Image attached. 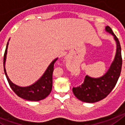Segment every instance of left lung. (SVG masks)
<instances>
[{"label":"left lung","instance_id":"left-lung-1","mask_svg":"<svg viewBox=\"0 0 125 125\" xmlns=\"http://www.w3.org/2000/svg\"><path fill=\"white\" fill-rule=\"evenodd\" d=\"M105 30L114 36L116 43V52L113 62L104 75L98 78L86 75L82 85L73 87L72 91L75 97L85 103H95L105 98L113 89L121 73L122 58L120 42L110 27L106 26Z\"/></svg>","mask_w":125,"mask_h":125}]
</instances>
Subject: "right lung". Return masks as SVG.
Wrapping results in <instances>:
<instances>
[{
    "mask_svg": "<svg viewBox=\"0 0 125 125\" xmlns=\"http://www.w3.org/2000/svg\"><path fill=\"white\" fill-rule=\"evenodd\" d=\"M10 39L9 40V41ZM9 42L7 43L4 56V69L5 76L7 79L9 85L12 91L17 94L19 97L26 100L31 101H38L46 98L49 95L52 89V83H53V72L54 70V64L57 60L58 58H56L52 62L50 65L48 67L46 71L44 72L43 75L38 79L35 83L32 85L27 87H20L17 85L11 82L9 77L7 76L6 70L5 68L6 56H7V48H8Z\"/></svg>",
    "mask_w": 125,
    "mask_h": 125,
    "instance_id": "obj_1",
    "label": "right lung"
}]
</instances>
